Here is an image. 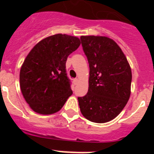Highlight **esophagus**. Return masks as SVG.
Instances as JSON below:
<instances>
[{
  "mask_svg": "<svg viewBox=\"0 0 154 154\" xmlns=\"http://www.w3.org/2000/svg\"><path fill=\"white\" fill-rule=\"evenodd\" d=\"M73 82H74L75 85H77V84H78V82H79L78 79H73Z\"/></svg>",
  "mask_w": 154,
  "mask_h": 154,
  "instance_id": "obj_1",
  "label": "esophagus"
}]
</instances>
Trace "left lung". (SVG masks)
Returning a JSON list of instances; mask_svg holds the SVG:
<instances>
[{
    "mask_svg": "<svg viewBox=\"0 0 154 154\" xmlns=\"http://www.w3.org/2000/svg\"><path fill=\"white\" fill-rule=\"evenodd\" d=\"M80 39L89 65V90L78 97L80 111L91 122L106 123L120 113L130 99L131 69L112 39L93 35Z\"/></svg>",
    "mask_w": 154,
    "mask_h": 154,
    "instance_id": "obj_1",
    "label": "left lung"
}]
</instances>
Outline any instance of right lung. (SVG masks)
Returning a JSON list of instances; mask_svg holds the SVG:
<instances>
[{
  "label": "right lung",
  "instance_id": "obj_1",
  "mask_svg": "<svg viewBox=\"0 0 154 154\" xmlns=\"http://www.w3.org/2000/svg\"><path fill=\"white\" fill-rule=\"evenodd\" d=\"M79 45L78 38L57 34L39 42L28 53L20 71V87L35 112H57L72 96L65 63Z\"/></svg>",
  "mask_w": 154,
  "mask_h": 154
}]
</instances>
